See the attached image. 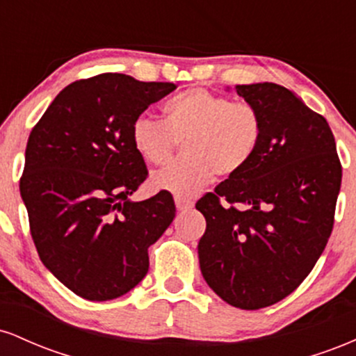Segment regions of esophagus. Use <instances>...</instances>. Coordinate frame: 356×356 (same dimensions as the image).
<instances>
[{"mask_svg": "<svg viewBox=\"0 0 356 356\" xmlns=\"http://www.w3.org/2000/svg\"><path fill=\"white\" fill-rule=\"evenodd\" d=\"M175 201V207H177L179 211H189L194 207V201L189 197H182V195H175L174 197Z\"/></svg>", "mask_w": 356, "mask_h": 356, "instance_id": "34e87169", "label": "esophagus"}]
</instances>
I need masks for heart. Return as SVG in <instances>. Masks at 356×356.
I'll use <instances>...</instances> for the list:
<instances>
[{"label": "heart", "mask_w": 356, "mask_h": 356, "mask_svg": "<svg viewBox=\"0 0 356 356\" xmlns=\"http://www.w3.org/2000/svg\"><path fill=\"white\" fill-rule=\"evenodd\" d=\"M165 120L140 113L130 127L136 152L149 164H164L179 142L184 155L157 170L155 189L192 195L219 175L248 165L263 137V118L246 102H232L206 88H192L165 102Z\"/></svg>", "instance_id": "heart-1"}]
</instances>
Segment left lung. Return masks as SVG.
Wrapping results in <instances>:
<instances>
[{
	"label": "left lung",
	"instance_id": "obj_1",
	"mask_svg": "<svg viewBox=\"0 0 356 356\" xmlns=\"http://www.w3.org/2000/svg\"><path fill=\"white\" fill-rule=\"evenodd\" d=\"M236 92L257 108L263 137L244 169L195 204L206 218L197 252L216 295L259 309L291 295L321 256L341 164L328 122L291 90L264 81Z\"/></svg>",
	"mask_w": 356,
	"mask_h": 356
}]
</instances>
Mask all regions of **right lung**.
<instances>
[{"mask_svg": "<svg viewBox=\"0 0 356 356\" xmlns=\"http://www.w3.org/2000/svg\"><path fill=\"white\" fill-rule=\"evenodd\" d=\"M175 88L124 73L73 81L28 137L19 192L31 238L48 271L85 300L136 288L149 271V248L175 218L167 191L129 199L149 174L130 127Z\"/></svg>", "mask_w": 356, "mask_h": 356, "instance_id": "right-lung-1", "label": "right lung"}]
</instances>
